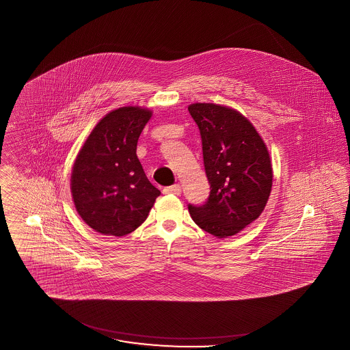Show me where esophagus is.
<instances>
[{
  "mask_svg": "<svg viewBox=\"0 0 350 350\" xmlns=\"http://www.w3.org/2000/svg\"><path fill=\"white\" fill-rule=\"evenodd\" d=\"M163 193H164V194L180 196V194H181V186H180V185H172V186H168V187H164Z\"/></svg>",
  "mask_w": 350,
  "mask_h": 350,
  "instance_id": "34e87169",
  "label": "esophagus"
}]
</instances>
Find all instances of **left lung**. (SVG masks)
I'll return each mask as SVG.
<instances>
[{
  "label": "left lung",
  "mask_w": 350,
  "mask_h": 350,
  "mask_svg": "<svg viewBox=\"0 0 350 350\" xmlns=\"http://www.w3.org/2000/svg\"><path fill=\"white\" fill-rule=\"evenodd\" d=\"M200 131L210 196L189 211L198 226L216 237L234 236L266 207L272 167L266 144L237 111L207 103L189 107Z\"/></svg>",
  "instance_id": "8db88e82"
}]
</instances>
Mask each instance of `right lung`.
<instances>
[{
	"label": "right lung",
	"mask_w": 350,
	"mask_h": 350,
	"mask_svg": "<svg viewBox=\"0 0 350 350\" xmlns=\"http://www.w3.org/2000/svg\"><path fill=\"white\" fill-rule=\"evenodd\" d=\"M151 112L124 107L108 113L85 140L71 193L84 223L101 234L122 237L148 216L160 191L142 168L137 144Z\"/></svg>",
	"instance_id": "right-lung-1"
}]
</instances>
